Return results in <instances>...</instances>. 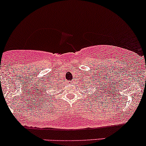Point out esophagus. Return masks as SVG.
<instances>
[{
    "label": "esophagus",
    "instance_id": "1",
    "mask_svg": "<svg viewBox=\"0 0 146 146\" xmlns=\"http://www.w3.org/2000/svg\"><path fill=\"white\" fill-rule=\"evenodd\" d=\"M70 84H73V82L72 81H70Z\"/></svg>",
    "mask_w": 146,
    "mask_h": 146
}]
</instances>
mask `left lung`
<instances>
[{"label":"left lung","instance_id":"obj_1","mask_svg":"<svg viewBox=\"0 0 146 146\" xmlns=\"http://www.w3.org/2000/svg\"><path fill=\"white\" fill-rule=\"evenodd\" d=\"M99 79H100L99 78H96L94 76L93 78H91V76H89L88 78V81H89V82L90 81V83H88V81H86L85 84H83V89H86V92H90V94H92V92H94L93 94H95L96 95H97L98 93L100 94H103V90H104V87L101 86V82L97 81H99ZM100 82V83H99V82ZM92 90V92H90V90ZM88 94V93H87ZM94 94V95H95ZM94 97V96H93Z\"/></svg>","mask_w":146,"mask_h":146}]
</instances>
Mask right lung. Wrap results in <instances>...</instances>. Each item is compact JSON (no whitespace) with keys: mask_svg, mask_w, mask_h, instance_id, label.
I'll return each instance as SVG.
<instances>
[{"mask_svg":"<svg viewBox=\"0 0 146 146\" xmlns=\"http://www.w3.org/2000/svg\"><path fill=\"white\" fill-rule=\"evenodd\" d=\"M46 80V79H45ZM45 85V89H48V88H50V90L52 89V88L54 87V82H52V81H51L50 79L49 80H46V81H45V82L43 83V84L42 83H41V85H40V92H43L42 93H45V91H44L43 90V86Z\"/></svg>","mask_w":146,"mask_h":146,"instance_id":"1","label":"right lung"}]
</instances>
